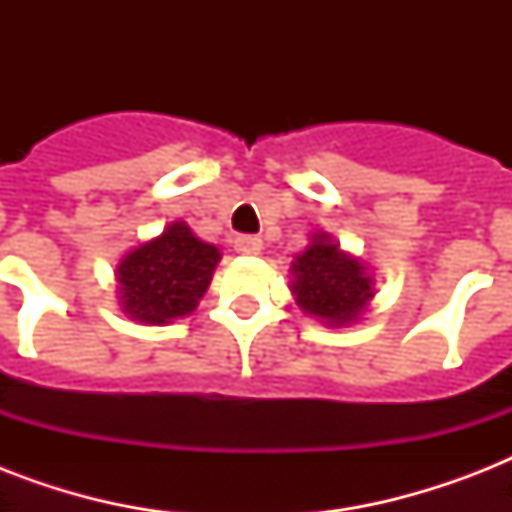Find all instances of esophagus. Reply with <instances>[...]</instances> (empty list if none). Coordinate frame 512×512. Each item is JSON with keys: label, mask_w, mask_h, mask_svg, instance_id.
<instances>
[{"label": "esophagus", "mask_w": 512, "mask_h": 512, "mask_svg": "<svg viewBox=\"0 0 512 512\" xmlns=\"http://www.w3.org/2000/svg\"><path fill=\"white\" fill-rule=\"evenodd\" d=\"M233 247H236L239 255H260L263 252V239H257V236H236Z\"/></svg>", "instance_id": "obj_1"}]
</instances>
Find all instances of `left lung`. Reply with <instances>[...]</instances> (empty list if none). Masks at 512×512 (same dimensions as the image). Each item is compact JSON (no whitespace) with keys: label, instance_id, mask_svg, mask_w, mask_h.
I'll use <instances>...</instances> for the list:
<instances>
[{"label":"left lung","instance_id":"obj_1","mask_svg":"<svg viewBox=\"0 0 512 512\" xmlns=\"http://www.w3.org/2000/svg\"><path fill=\"white\" fill-rule=\"evenodd\" d=\"M292 295L305 313L329 327H345L366 311L374 279L358 257L342 252L329 233H316L292 260Z\"/></svg>","mask_w":512,"mask_h":512}]
</instances>
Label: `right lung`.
Wrapping results in <instances>:
<instances>
[{
	"label": "right lung",
	"instance_id": "obj_1",
	"mask_svg": "<svg viewBox=\"0 0 512 512\" xmlns=\"http://www.w3.org/2000/svg\"><path fill=\"white\" fill-rule=\"evenodd\" d=\"M220 263L215 244L201 241L183 220L140 244L116 268L119 303L132 321L170 324L196 311Z\"/></svg>",
	"mask_w": 512,
	"mask_h": 512
}]
</instances>
